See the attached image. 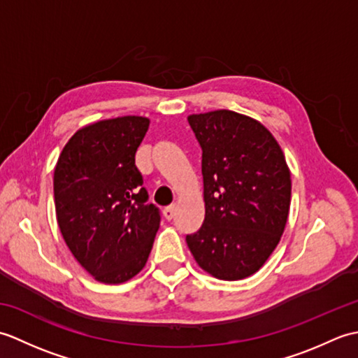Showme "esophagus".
<instances>
[{
	"label": "esophagus",
	"mask_w": 358,
	"mask_h": 358,
	"mask_svg": "<svg viewBox=\"0 0 358 358\" xmlns=\"http://www.w3.org/2000/svg\"><path fill=\"white\" fill-rule=\"evenodd\" d=\"M175 212H177V206H167L163 210V215L166 220H172L175 217Z\"/></svg>",
	"instance_id": "1"
}]
</instances>
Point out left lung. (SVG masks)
<instances>
[{"label":"left lung","instance_id":"obj_1","mask_svg":"<svg viewBox=\"0 0 358 358\" xmlns=\"http://www.w3.org/2000/svg\"><path fill=\"white\" fill-rule=\"evenodd\" d=\"M201 154L204 222L186 235L201 269L220 280L252 275L277 248L291 206L283 150L257 120L232 110L187 117Z\"/></svg>","mask_w":358,"mask_h":358}]
</instances>
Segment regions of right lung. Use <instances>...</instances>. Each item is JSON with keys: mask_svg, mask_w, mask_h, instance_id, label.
I'll list each match as a JSON object with an SVG mask.
<instances>
[{"mask_svg": "<svg viewBox=\"0 0 358 358\" xmlns=\"http://www.w3.org/2000/svg\"><path fill=\"white\" fill-rule=\"evenodd\" d=\"M149 118L118 117L80 129L53 172L59 231L77 262L95 280L118 285L148 262L159 210L135 166Z\"/></svg>", "mask_w": 358, "mask_h": 358, "instance_id": "1", "label": "right lung"}]
</instances>
